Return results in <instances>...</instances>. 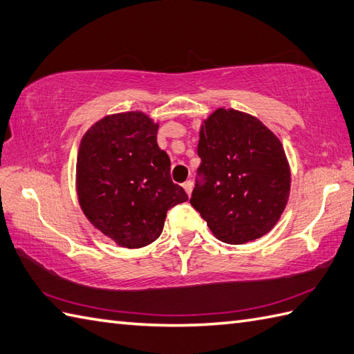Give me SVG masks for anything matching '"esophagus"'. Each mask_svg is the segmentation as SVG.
Returning a JSON list of instances; mask_svg holds the SVG:
<instances>
[{
  "mask_svg": "<svg viewBox=\"0 0 354 354\" xmlns=\"http://www.w3.org/2000/svg\"><path fill=\"white\" fill-rule=\"evenodd\" d=\"M183 187H185L186 194H187V195H191V194H192V187H194V183L191 182V180H187V182H185V183H183Z\"/></svg>",
  "mask_w": 354,
  "mask_h": 354,
  "instance_id": "34e87169",
  "label": "esophagus"
}]
</instances>
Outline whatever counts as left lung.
Masks as SVG:
<instances>
[{
	"mask_svg": "<svg viewBox=\"0 0 354 354\" xmlns=\"http://www.w3.org/2000/svg\"><path fill=\"white\" fill-rule=\"evenodd\" d=\"M201 165L191 204L227 243L268 233L289 198L290 171L280 140L257 118L218 109L200 130Z\"/></svg>",
	"mask_w": 354,
	"mask_h": 354,
	"instance_id": "obj_1",
	"label": "left lung"
}]
</instances>
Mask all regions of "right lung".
<instances>
[{
  "label": "right lung",
  "instance_id": "obj_1",
  "mask_svg": "<svg viewBox=\"0 0 354 354\" xmlns=\"http://www.w3.org/2000/svg\"><path fill=\"white\" fill-rule=\"evenodd\" d=\"M142 112L106 116L84 133L77 156V195L86 218L125 248L160 236L167 212L187 200L172 183L171 160Z\"/></svg>",
  "mask_w": 354,
  "mask_h": 354
}]
</instances>
